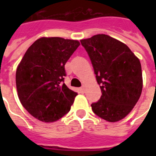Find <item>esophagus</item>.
<instances>
[{
    "instance_id": "1",
    "label": "esophagus",
    "mask_w": 156,
    "mask_h": 156,
    "mask_svg": "<svg viewBox=\"0 0 156 156\" xmlns=\"http://www.w3.org/2000/svg\"><path fill=\"white\" fill-rule=\"evenodd\" d=\"M85 88H86V86L85 85H83L82 86V87H81V91H82V92H85Z\"/></svg>"
}]
</instances>
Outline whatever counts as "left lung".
Segmentation results:
<instances>
[{
  "label": "left lung",
  "mask_w": 156,
  "mask_h": 156,
  "mask_svg": "<svg viewBox=\"0 0 156 156\" xmlns=\"http://www.w3.org/2000/svg\"><path fill=\"white\" fill-rule=\"evenodd\" d=\"M95 71L102 95L91 104L94 113L109 122L126 117L143 90L142 67L127 45L100 34L81 40Z\"/></svg>",
  "instance_id": "1"
}]
</instances>
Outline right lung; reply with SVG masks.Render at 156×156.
<instances>
[{
    "label": "right lung",
    "mask_w": 156,
    "mask_h": 156,
    "mask_svg": "<svg viewBox=\"0 0 156 156\" xmlns=\"http://www.w3.org/2000/svg\"><path fill=\"white\" fill-rule=\"evenodd\" d=\"M80 45L78 40L43 37L26 52L16 71L21 104L44 122L56 121L69 112L78 93L64 83L65 65Z\"/></svg>",
    "instance_id": "add662e5"
}]
</instances>
